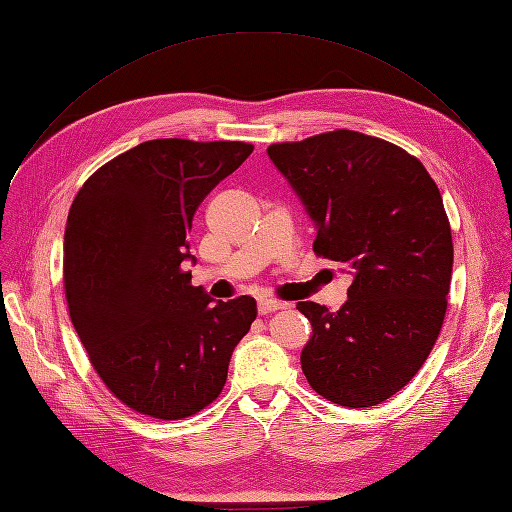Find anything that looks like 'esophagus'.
Segmentation results:
<instances>
[{
	"label": "esophagus",
	"instance_id": "1",
	"mask_svg": "<svg viewBox=\"0 0 512 512\" xmlns=\"http://www.w3.org/2000/svg\"><path fill=\"white\" fill-rule=\"evenodd\" d=\"M288 303H282V301H276V299H259L257 303V309L261 316H268L272 314V311H278V309H286Z\"/></svg>",
	"mask_w": 512,
	"mask_h": 512
}]
</instances>
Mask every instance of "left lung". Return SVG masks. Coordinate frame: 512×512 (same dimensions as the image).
Here are the masks:
<instances>
[{"mask_svg": "<svg viewBox=\"0 0 512 512\" xmlns=\"http://www.w3.org/2000/svg\"><path fill=\"white\" fill-rule=\"evenodd\" d=\"M268 154L316 221L314 253L353 274L341 309L297 303L314 328L305 379L332 404H381L414 379L446 318L454 244L439 188L404 148L351 129Z\"/></svg>", "mask_w": 512, "mask_h": 512, "instance_id": "1", "label": "left lung"}]
</instances>
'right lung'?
Instances as JSON below:
<instances>
[{"mask_svg":"<svg viewBox=\"0 0 512 512\" xmlns=\"http://www.w3.org/2000/svg\"><path fill=\"white\" fill-rule=\"evenodd\" d=\"M253 152L247 142L148 140L87 177L64 230V297L90 364L127 408L161 420L219 397L253 297L192 286L182 261L203 198Z\"/></svg>","mask_w":512,"mask_h":512,"instance_id":"obj_1","label":"right lung"}]
</instances>
